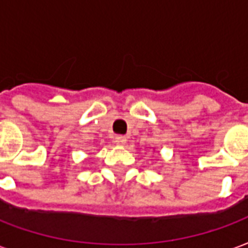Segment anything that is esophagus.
Instances as JSON below:
<instances>
[{
    "label": "esophagus",
    "mask_w": 248,
    "mask_h": 248,
    "mask_svg": "<svg viewBox=\"0 0 248 248\" xmlns=\"http://www.w3.org/2000/svg\"><path fill=\"white\" fill-rule=\"evenodd\" d=\"M115 142H116L117 145H124L126 142V137L123 136V135H119V136L115 137Z\"/></svg>",
    "instance_id": "esophagus-1"
}]
</instances>
